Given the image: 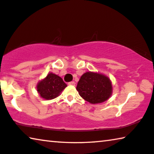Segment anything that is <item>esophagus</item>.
Wrapping results in <instances>:
<instances>
[{"label": "esophagus", "mask_w": 154, "mask_h": 154, "mask_svg": "<svg viewBox=\"0 0 154 154\" xmlns=\"http://www.w3.org/2000/svg\"><path fill=\"white\" fill-rule=\"evenodd\" d=\"M68 85H72V86H74L75 84V82H68Z\"/></svg>", "instance_id": "obj_1"}]
</instances>
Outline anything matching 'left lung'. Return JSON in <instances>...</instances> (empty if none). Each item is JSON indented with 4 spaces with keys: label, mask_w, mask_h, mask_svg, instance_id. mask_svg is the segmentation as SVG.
<instances>
[{
    "label": "left lung",
    "mask_w": 154,
    "mask_h": 154,
    "mask_svg": "<svg viewBox=\"0 0 154 154\" xmlns=\"http://www.w3.org/2000/svg\"><path fill=\"white\" fill-rule=\"evenodd\" d=\"M112 84L106 75L97 72H87L78 82L77 91L79 95L91 104L104 102L111 97Z\"/></svg>",
    "instance_id": "obj_1"
}]
</instances>
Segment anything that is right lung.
<instances>
[{
	"mask_svg": "<svg viewBox=\"0 0 154 154\" xmlns=\"http://www.w3.org/2000/svg\"><path fill=\"white\" fill-rule=\"evenodd\" d=\"M66 86L62 78L50 72L37 84L36 91L41 97L50 100L58 97Z\"/></svg>",
	"mask_w": 154,
	"mask_h": 154,
	"instance_id": "1",
	"label": "right lung"
}]
</instances>
